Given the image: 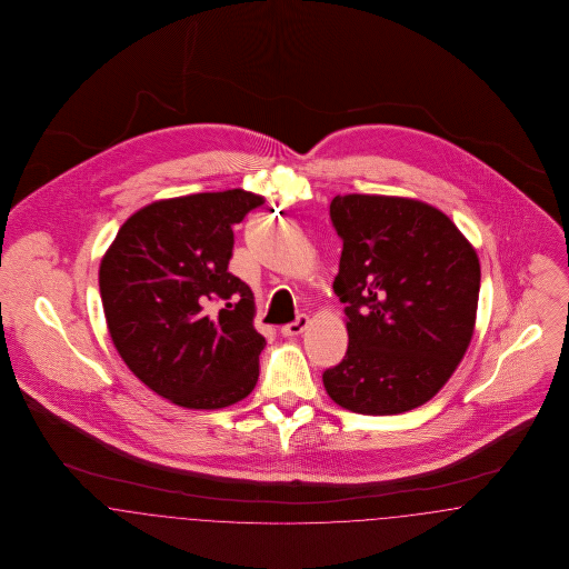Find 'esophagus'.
Listing matches in <instances>:
<instances>
[{
  "instance_id": "1",
  "label": "esophagus",
  "mask_w": 569,
  "mask_h": 569,
  "mask_svg": "<svg viewBox=\"0 0 569 569\" xmlns=\"http://www.w3.org/2000/svg\"><path fill=\"white\" fill-rule=\"evenodd\" d=\"M307 326H309V318H307L305 313H300V316H297V320H295V322L283 326V328H281V332H283L286 337H297V335H300Z\"/></svg>"
}]
</instances>
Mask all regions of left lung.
<instances>
[{
    "label": "left lung",
    "mask_w": 569,
    "mask_h": 569,
    "mask_svg": "<svg viewBox=\"0 0 569 569\" xmlns=\"http://www.w3.org/2000/svg\"><path fill=\"white\" fill-rule=\"evenodd\" d=\"M343 241L335 295L346 302L348 352L326 369L337 406L390 416L427 403L471 341L478 253L435 207L395 196H335Z\"/></svg>",
    "instance_id": "left-lung-1"
}]
</instances>
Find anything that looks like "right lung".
Segmentation results:
<instances>
[{"instance_id": "1", "label": "right lung", "mask_w": 569, "mask_h": 569, "mask_svg": "<svg viewBox=\"0 0 569 569\" xmlns=\"http://www.w3.org/2000/svg\"><path fill=\"white\" fill-rule=\"evenodd\" d=\"M262 204V196L243 190L153 202L119 228L100 264L117 352L136 378L177 406H232L258 381L267 341L253 328L249 286L228 264L232 226Z\"/></svg>"}]
</instances>
